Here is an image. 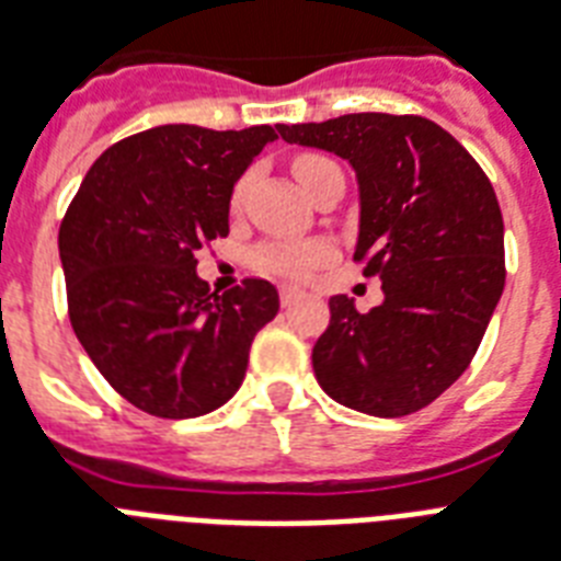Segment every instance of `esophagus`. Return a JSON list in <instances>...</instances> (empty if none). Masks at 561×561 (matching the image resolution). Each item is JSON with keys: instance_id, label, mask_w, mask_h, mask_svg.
I'll list each match as a JSON object with an SVG mask.
<instances>
[{"instance_id": "1", "label": "esophagus", "mask_w": 561, "mask_h": 561, "mask_svg": "<svg viewBox=\"0 0 561 561\" xmlns=\"http://www.w3.org/2000/svg\"><path fill=\"white\" fill-rule=\"evenodd\" d=\"M300 295H304V291H300L298 286H280V307H291Z\"/></svg>"}]
</instances>
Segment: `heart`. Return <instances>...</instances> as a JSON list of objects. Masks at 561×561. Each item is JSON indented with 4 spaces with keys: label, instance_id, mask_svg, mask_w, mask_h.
<instances>
[{
    "label": "heart",
    "instance_id": "heart-1",
    "mask_svg": "<svg viewBox=\"0 0 561 561\" xmlns=\"http://www.w3.org/2000/svg\"><path fill=\"white\" fill-rule=\"evenodd\" d=\"M332 160L318 154H300L295 157V163H291V171H295V178L304 188H312V183L321 178L323 171L332 169ZM249 188V178H243L231 192V208H238L247 197ZM330 257V247L321 243V240H272V243H263L257 252H254V266L261 272H270V275H280V277H304Z\"/></svg>",
    "mask_w": 561,
    "mask_h": 561
}]
</instances>
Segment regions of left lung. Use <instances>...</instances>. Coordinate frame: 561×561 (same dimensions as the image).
Segmentation results:
<instances>
[{
	"instance_id": "1",
	"label": "left lung",
	"mask_w": 561,
	"mask_h": 561,
	"mask_svg": "<svg viewBox=\"0 0 561 561\" xmlns=\"http://www.w3.org/2000/svg\"><path fill=\"white\" fill-rule=\"evenodd\" d=\"M277 131L353 165L355 261L383 289L369 312L330 298L314 378L337 404L378 419L433 404L470 367L504 289V224L488 174L453 134L413 114L367 111Z\"/></svg>"
}]
</instances>
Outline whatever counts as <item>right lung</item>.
Listing matches in <instances>:
<instances>
[{
  "instance_id": "1",
  "label": "right lung",
  "mask_w": 561,
  "mask_h": 561,
  "mask_svg": "<svg viewBox=\"0 0 561 561\" xmlns=\"http://www.w3.org/2000/svg\"><path fill=\"white\" fill-rule=\"evenodd\" d=\"M277 140L272 125H157L100 154L59 226L68 314L105 381L157 419H197L243 383L277 289L247 277L217 295L197 277L229 234L231 188Z\"/></svg>"
}]
</instances>
